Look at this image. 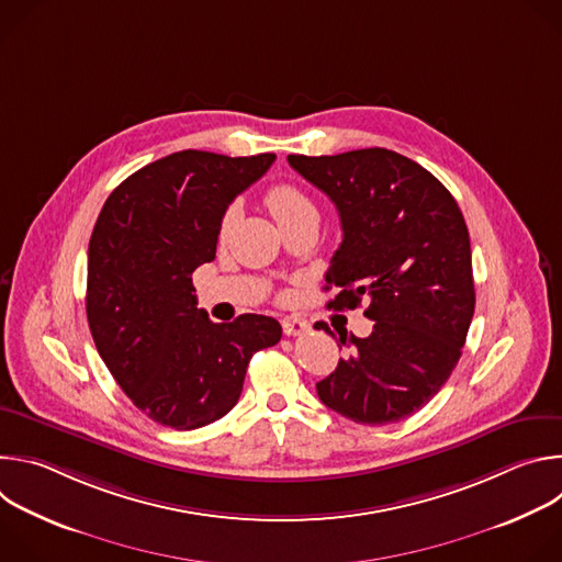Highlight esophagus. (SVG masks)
Wrapping results in <instances>:
<instances>
[{
    "label": "esophagus",
    "mask_w": 562,
    "mask_h": 562,
    "mask_svg": "<svg viewBox=\"0 0 562 562\" xmlns=\"http://www.w3.org/2000/svg\"><path fill=\"white\" fill-rule=\"evenodd\" d=\"M282 329H284L286 336H300V334H306L311 329V325L302 317H284Z\"/></svg>",
    "instance_id": "34e87169"
}]
</instances>
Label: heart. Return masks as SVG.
Here are the masks:
<instances>
[{"label": "heart", "instance_id": "heart-1", "mask_svg": "<svg viewBox=\"0 0 562 562\" xmlns=\"http://www.w3.org/2000/svg\"><path fill=\"white\" fill-rule=\"evenodd\" d=\"M265 202H267L269 211L273 213V217L278 220L280 226L291 224L295 220H304V217H317L315 202L300 187L289 184V182L271 187L267 191ZM235 217H237V209L228 206L226 213L222 215V222H220V237L222 239L228 235L231 226L235 224Z\"/></svg>", "mask_w": 562, "mask_h": 562}]
</instances>
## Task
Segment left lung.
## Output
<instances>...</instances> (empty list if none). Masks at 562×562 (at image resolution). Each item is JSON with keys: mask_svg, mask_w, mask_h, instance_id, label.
Wrapping results in <instances>:
<instances>
[{"mask_svg": "<svg viewBox=\"0 0 562 562\" xmlns=\"http://www.w3.org/2000/svg\"><path fill=\"white\" fill-rule=\"evenodd\" d=\"M289 165L340 213L342 245L325 278V289L340 291L329 306L367 302L375 323L367 338L340 336L351 353L315 384L317 395L360 425L403 420L462 356L475 306L464 217L427 169L389 148L289 155Z\"/></svg>", "mask_w": 562, "mask_h": 562, "instance_id": "8db88e82", "label": "left lung"}]
</instances>
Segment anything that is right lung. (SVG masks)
Listing matches in <instances>:
<instances>
[{
    "instance_id": "right-lung-1",
    "label": "right lung",
    "mask_w": 562,
    "mask_h": 562,
    "mask_svg": "<svg viewBox=\"0 0 562 562\" xmlns=\"http://www.w3.org/2000/svg\"><path fill=\"white\" fill-rule=\"evenodd\" d=\"M273 159L171 153L128 176L100 211L89 243V327L115 382L159 425L191 431L226 416L251 356L282 338L267 315L211 323L191 278L215 258L228 204Z\"/></svg>"
}]
</instances>
